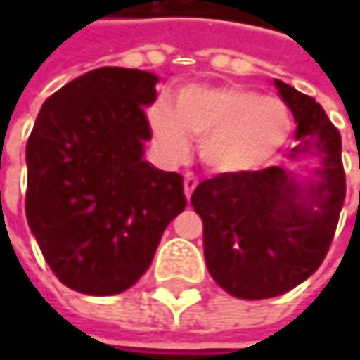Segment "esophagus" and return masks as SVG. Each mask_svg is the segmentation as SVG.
Segmentation results:
<instances>
[{
  "label": "esophagus",
  "instance_id": "34e87169",
  "mask_svg": "<svg viewBox=\"0 0 360 360\" xmlns=\"http://www.w3.org/2000/svg\"><path fill=\"white\" fill-rule=\"evenodd\" d=\"M195 185H198V179H195L191 173H187V175H185V179H183V187H185V195H187V200L191 198V193H193Z\"/></svg>",
  "mask_w": 360,
  "mask_h": 360
}]
</instances>
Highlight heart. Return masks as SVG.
<instances>
[{
    "label": "heart",
    "mask_w": 360,
    "mask_h": 360,
    "mask_svg": "<svg viewBox=\"0 0 360 360\" xmlns=\"http://www.w3.org/2000/svg\"><path fill=\"white\" fill-rule=\"evenodd\" d=\"M148 122L169 160L185 158L189 137H195L204 165L225 175L266 165L294 127L283 102L236 85H187L175 94L173 110L152 106Z\"/></svg>",
    "instance_id": "heart-1"
}]
</instances>
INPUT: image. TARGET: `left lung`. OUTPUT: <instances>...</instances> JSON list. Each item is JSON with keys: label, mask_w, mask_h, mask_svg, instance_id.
Here are the masks:
<instances>
[{"label": "left lung", "mask_w": 360, "mask_h": 360, "mask_svg": "<svg viewBox=\"0 0 360 360\" xmlns=\"http://www.w3.org/2000/svg\"><path fill=\"white\" fill-rule=\"evenodd\" d=\"M275 87L296 120L290 160L313 154L311 177L281 167L202 181L191 206L204 223V258L231 296L262 300L290 292L323 262L346 195L342 139L325 110L292 85Z\"/></svg>", "instance_id": "8db88e82"}]
</instances>
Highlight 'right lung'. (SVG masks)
<instances>
[{
    "mask_svg": "<svg viewBox=\"0 0 360 360\" xmlns=\"http://www.w3.org/2000/svg\"><path fill=\"white\" fill-rule=\"evenodd\" d=\"M158 77L104 66L45 100L27 143V221L49 269L70 290L112 296L152 264L183 212V177L143 160V108Z\"/></svg>",
    "mask_w": 360,
    "mask_h": 360,
    "instance_id": "obj_1",
    "label": "right lung"
}]
</instances>
